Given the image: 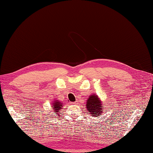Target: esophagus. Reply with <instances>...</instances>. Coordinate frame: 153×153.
I'll return each instance as SVG.
<instances>
[{
  "label": "esophagus",
  "mask_w": 153,
  "mask_h": 153,
  "mask_svg": "<svg viewBox=\"0 0 153 153\" xmlns=\"http://www.w3.org/2000/svg\"><path fill=\"white\" fill-rule=\"evenodd\" d=\"M70 104H71V105H76V102H71Z\"/></svg>",
  "instance_id": "esophagus-1"
}]
</instances>
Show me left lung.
<instances>
[{
	"label": "left lung",
	"mask_w": 153,
	"mask_h": 153,
	"mask_svg": "<svg viewBox=\"0 0 153 153\" xmlns=\"http://www.w3.org/2000/svg\"><path fill=\"white\" fill-rule=\"evenodd\" d=\"M103 105L104 104L99 97L96 94H92L87 99L85 106H86L87 113L96 118L102 116L101 114L103 110H105Z\"/></svg>",
	"instance_id": "left-lung-1"
}]
</instances>
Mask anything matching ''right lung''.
<instances>
[{
  "label": "right lung",
  "instance_id": "1",
  "mask_svg": "<svg viewBox=\"0 0 153 153\" xmlns=\"http://www.w3.org/2000/svg\"><path fill=\"white\" fill-rule=\"evenodd\" d=\"M51 105L52 109L53 110L54 114H55L54 115L56 114L58 116H60L59 113L61 111V109L63 106L62 102L60 101L59 100H53Z\"/></svg>",
  "mask_w": 153,
  "mask_h": 153
}]
</instances>
